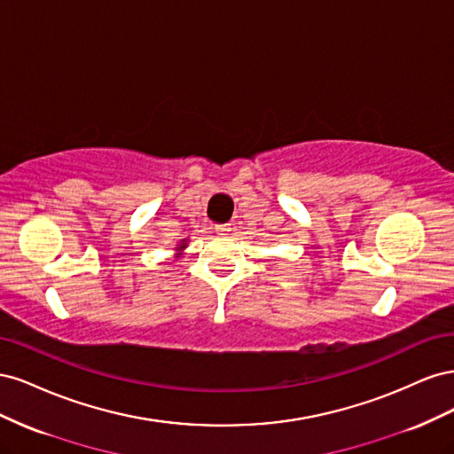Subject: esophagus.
Returning a JSON list of instances; mask_svg holds the SVG:
<instances>
[{
	"instance_id": "esophagus-1",
	"label": "esophagus",
	"mask_w": 454,
	"mask_h": 454,
	"mask_svg": "<svg viewBox=\"0 0 454 454\" xmlns=\"http://www.w3.org/2000/svg\"><path fill=\"white\" fill-rule=\"evenodd\" d=\"M214 229H215L217 235H227V232L231 231V229H229V225H215Z\"/></svg>"
}]
</instances>
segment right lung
Returning <instances> with one entry per match:
<instances>
[{
	"mask_svg": "<svg viewBox=\"0 0 454 454\" xmlns=\"http://www.w3.org/2000/svg\"><path fill=\"white\" fill-rule=\"evenodd\" d=\"M187 242H189V239H184V240H182L180 244H177V246H176V255H174L176 259H177V257H182V255H184V250L187 248Z\"/></svg>",
	"mask_w": 454,
	"mask_h": 454,
	"instance_id": "add662e5",
	"label": "right lung"
}]
</instances>
